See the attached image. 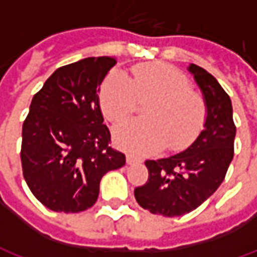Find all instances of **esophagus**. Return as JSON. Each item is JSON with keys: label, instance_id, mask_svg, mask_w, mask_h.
<instances>
[{"label": "esophagus", "instance_id": "esophagus-1", "mask_svg": "<svg viewBox=\"0 0 257 257\" xmlns=\"http://www.w3.org/2000/svg\"><path fill=\"white\" fill-rule=\"evenodd\" d=\"M140 162H142V160H140V158H138V157L131 156V154H128V156H126V164H128V165H134V164H140Z\"/></svg>", "mask_w": 257, "mask_h": 257}]
</instances>
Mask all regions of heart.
Listing matches in <instances>:
<instances>
[{"mask_svg":"<svg viewBox=\"0 0 257 257\" xmlns=\"http://www.w3.org/2000/svg\"><path fill=\"white\" fill-rule=\"evenodd\" d=\"M139 100L153 99L146 107L147 119H131L114 128L115 145L135 156L182 150L193 142L204 125V99L191 90L189 78L178 68L164 63L139 64L131 77L114 70L103 81L100 107L111 122H121Z\"/></svg>","mask_w":257,"mask_h":257,"instance_id":"b5f03b06","label":"heart"}]
</instances>
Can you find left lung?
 <instances>
[{"mask_svg":"<svg viewBox=\"0 0 257 257\" xmlns=\"http://www.w3.org/2000/svg\"><path fill=\"white\" fill-rule=\"evenodd\" d=\"M187 70L204 97V131L182 153L147 160L149 180L135 189L142 208L168 217L189 213L204 204L224 180L234 157L235 125L230 97L206 70L195 64Z\"/></svg>","mask_w":257,"mask_h":257,"instance_id":"left-lung-1","label":"left lung"}]
</instances>
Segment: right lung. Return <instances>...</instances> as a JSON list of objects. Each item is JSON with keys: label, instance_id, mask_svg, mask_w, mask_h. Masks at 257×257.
<instances>
[{"label": "right lung", "instance_id": "right-lung-1", "mask_svg": "<svg viewBox=\"0 0 257 257\" xmlns=\"http://www.w3.org/2000/svg\"><path fill=\"white\" fill-rule=\"evenodd\" d=\"M117 59L86 58L58 68L37 92L22 131V168L29 189L55 212L93 206L101 178L125 165L108 146L99 92Z\"/></svg>", "mask_w": 257, "mask_h": 257}]
</instances>
